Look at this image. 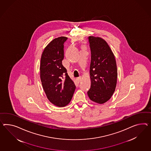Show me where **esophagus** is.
Returning <instances> with one entry per match:
<instances>
[{"label":"esophagus","mask_w":151,"mask_h":151,"mask_svg":"<svg viewBox=\"0 0 151 151\" xmlns=\"http://www.w3.org/2000/svg\"><path fill=\"white\" fill-rule=\"evenodd\" d=\"M76 80H77V81L78 83H80V82L81 81V78H77L76 79Z\"/></svg>","instance_id":"34e87169"}]
</instances>
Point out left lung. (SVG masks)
Wrapping results in <instances>:
<instances>
[{
    "instance_id": "8db88e82",
    "label": "left lung",
    "mask_w": 151,
    "mask_h": 151,
    "mask_svg": "<svg viewBox=\"0 0 151 151\" xmlns=\"http://www.w3.org/2000/svg\"><path fill=\"white\" fill-rule=\"evenodd\" d=\"M89 42L91 54V86L87 93L93 102L103 104L111 98L116 90L118 76L116 61L105 40L90 36Z\"/></svg>"
}]
</instances>
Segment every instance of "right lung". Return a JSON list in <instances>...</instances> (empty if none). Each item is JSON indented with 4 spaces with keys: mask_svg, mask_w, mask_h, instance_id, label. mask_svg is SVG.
Listing matches in <instances>:
<instances>
[{
    "mask_svg": "<svg viewBox=\"0 0 151 151\" xmlns=\"http://www.w3.org/2000/svg\"><path fill=\"white\" fill-rule=\"evenodd\" d=\"M67 39L66 37H60L51 41L44 48L40 63L43 89L49 101L59 107L69 104L76 89L73 81L62 65L63 44Z\"/></svg>",
    "mask_w": 151,
    "mask_h": 151,
    "instance_id": "add662e5",
    "label": "right lung"
}]
</instances>
